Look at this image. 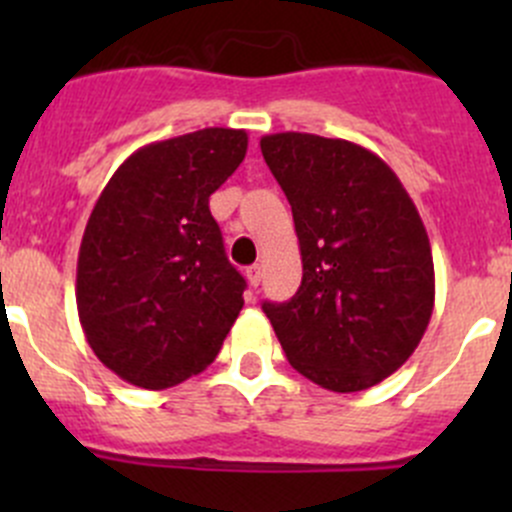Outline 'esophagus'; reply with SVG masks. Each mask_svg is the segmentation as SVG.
I'll use <instances>...</instances> for the list:
<instances>
[{
  "mask_svg": "<svg viewBox=\"0 0 512 512\" xmlns=\"http://www.w3.org/2000/svg\"><path fill=\"white\" fill-rule=\"evenodd\" d=\"M245 277H247V282H250V287H257V285H260V280H262V267L260 265L247 267Z\"/></svg>",
  "mask_w": 512,
  "mask_h": 512,
  "instance_id": "esophagus-1",
  "label": "esophagus"
}]
</instances>
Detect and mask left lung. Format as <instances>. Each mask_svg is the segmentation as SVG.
Here are the masks:
<instances>
[{"mask_svg":"<svg viewBox=\"0 0 512 512\" xmlns=\"http://www.w3.org/2000/svg\"><path fill=\"white\" fill-rule=\"evenodd\" d=\"M292 205L302 285L265 302L287 361L322 389L352 394L406 364L433 312L431 242L394 170L369 148L314 133L262 136Z\"/></svg>","mask_w":512,"mask_h":512,"instance_id":"obj_1","label":"left lung"}]
</instances>
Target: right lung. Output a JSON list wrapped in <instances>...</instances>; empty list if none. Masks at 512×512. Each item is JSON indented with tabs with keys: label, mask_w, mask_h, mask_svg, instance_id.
I'll return each instance as SVG.
<instances>
[{
	"label": "right lung",
	"mask_w": 512,
	"mask_h": 512,
	"mask_svg": "<svg viewBox=\"0 0 512 512\" xmlns=\"http://www.w3.org/2000/svg\"><path fill=\"white\" fill-rule=\"evenodd\" d=\"M247 153V133L203 128L148 143L98 195L76 265V307L103 366L141 389L208 369L240 314L210 195Z\"/></svg>",
	"instance_id": "1"
}]
</instances>
